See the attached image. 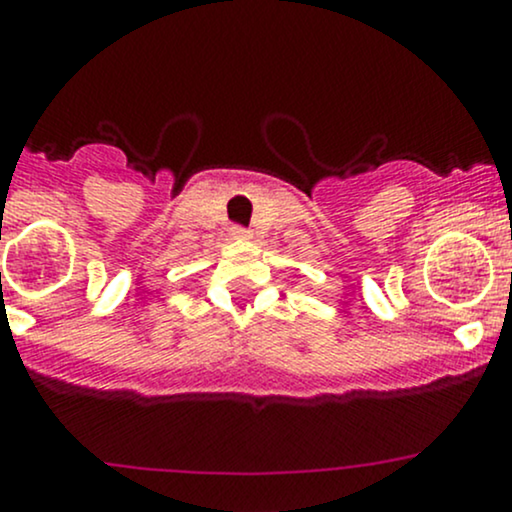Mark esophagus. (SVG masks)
Here are the masks:
<instances>
[{"label":"esophagus","mask_w":512,"mask_h":512,"mask_svg":"<svg viewBox=\"0 0 512 512\" xmlns=\"http://www.w3.org/2000/svg\"><path fill=\"white\" fill-rule=\"evenodd\" d=\"M231 236L236 238V240H250L252 233L248 231V228H243V226H233L231 228Z\"/></svg>","instance_id":"esophagus-1"}]
</instances>
